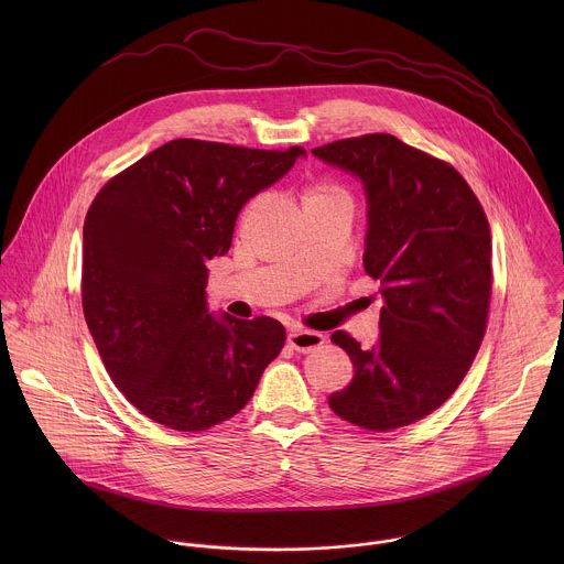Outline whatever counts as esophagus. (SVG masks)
Here are the masks:
<instances>
[{
    "mask_svg": "<svg viewBox=\"0 0 564 564\" xmlns=\"http://www.w3.org/2000/svg\"><path fill=\"white\" fill-rule=\"evenodd\" d=\"M325 340L322 332H315V329H291L289 332V345L295 349V351H302V354H308L313 349H317Z\"/></svg>",
    "mask_w": 564,
    "mask_h": 564,
    "instance_id": "34e87169",
    "label": "esophagus"
}]
</instances>
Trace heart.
<instances>
[{
  "instance_id": "obj_1",
  "label": "heart",
  "mask_w": 564,
  "mask_h": 564,
  "mask_svg": "<svg viewBox=\"0 0 564 564\" xmlns=\"http://www.w3.org/2000/svg\"><path fill=\"white\" fill-rule=\"evenodd\" d=\"M302 197H304V206H308V204H317V202H325V199H336V197L347 199V193L338 184H334V182L313 180V182L304 184Z\"/></svg>"
}]
</instances>
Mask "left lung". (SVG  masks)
<instances>
[{
	"label": "left lung",
	"mask_w": 564,
	"mask_h": 564,
	"mask_svg": "<svg viewBox=\"0 0 564 564\" xmlns=\"http://www.w3.org/2000/svg\"><path fill=\"white\" fill-rule=\"evenodd\" d=\"M313 154L362 180V262L384 297L373 347L332 334L354 378L327 403L358 427L389 432L447 402L480 349L492 289L488 219L449 162L393 134L340 139Z\"/></svg>",
	"instance_id": "1"
}]
</instances>
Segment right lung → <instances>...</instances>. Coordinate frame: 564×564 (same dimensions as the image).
Returning a JSON list of instances; mask_svg holds the SVG:
<instances>
[{
	"label": "right lung",
	"mask_w": 564,
	"mask_h": 564,
	"mask_svg": "<svg viewBox=\"0 0 564 564\" xmlns=\"http://www.w3.org/2000/svg\"><path fill=\"white\" fill-rule=\"evenodd\" d=\"M304 154L175 139L95 195L84 319L110 380L152 421L202 432L235 416L280 354L282 323L208 313L206 262L230 249L245 202Z\"/></svg>",
	"instance_id": "1"
}]
</instances>
